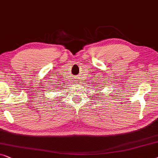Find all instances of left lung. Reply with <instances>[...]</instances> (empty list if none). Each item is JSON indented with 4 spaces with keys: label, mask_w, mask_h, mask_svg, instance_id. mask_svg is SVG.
Masks as SVG:
<instances>
[{
    "label": "left lung",
    "mask_w": 158,
    "mask_h": 158,
    "mask_svg": "<svg viewBox=\"0 0 158 158\" xmlns=\"http://www.w3.org/2000/svg\"><path fill=\"white\" fill-rule=\"evenodd\" d=\"M100 87H101V86H100Z\"/></svg>",
    "instance_id": "obj_1"
}]
</instances>
